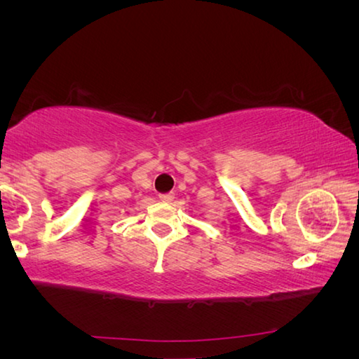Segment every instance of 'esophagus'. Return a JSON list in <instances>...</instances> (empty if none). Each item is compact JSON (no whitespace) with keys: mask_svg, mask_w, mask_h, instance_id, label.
I'll use <instances>...</instances> for the list:
<instances>
[{"mask_svg":"<svg viewBox=\"0 0 359 359\" xmlns=\"http://www.w3.org/2000/svg\"><path fill=\"white\" fill-rule=\"evenodd\" d=\"M160 199L163 203H171L174 199V193H165V194H160Z\"/></svg>","mask_w":359,"mask_h":359,"instance_id":"esophagus-1","label":"esophagus"}]
</instances>
